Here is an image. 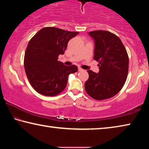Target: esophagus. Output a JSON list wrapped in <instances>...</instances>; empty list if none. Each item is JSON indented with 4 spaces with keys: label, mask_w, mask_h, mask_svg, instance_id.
<instances>
[{
    "label": "esophagus",
    "mask_w": 149,
    "mask_h": 149,
    "mask_svg": "<svg viewBox=\"0 0 149 149\" xmlns=\"http://www.w3.org/2000/svg\"><path fill=\"white\" fill-rule=\"evenodd\" d=\"M83 70H83L82 68H80V67H79V68H78V71H79V72H81V71H83Z\"/></svg>",
    "instance_id": "esophagus-1"
}]
</instances>
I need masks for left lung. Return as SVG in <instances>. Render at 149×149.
Masks as SVG:
<instances>
[{"label": "left lung", "mask_w": 149, "mask_h": 149, "mask_svg": "<svg viewBox=\"0 0 149 149\" xmlns=\"http://www.w3.org/2000/svg\"><path fill=\"white\" fill-rule=\"evenodd\" d=\"M95 40L94 60L99 62L98 74L87 70L89 79L85 89L93 99H109L122 89L127 79L129 57L122 41L110 31L98 30L89 33Z\"/></svg>", "instance_id": "obj_1"}]
</instances>
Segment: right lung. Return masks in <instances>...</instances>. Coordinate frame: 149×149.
Returning <instances> with one entry per match:
<instances>
[{"label": "right lung", "mask_w": 149, "mask_h": 149, "mask_svg": "<svg viewBox=\"0 0 149 149\" xmlns=\"http://www.w3.org/2000/svg\"><path fill=\"white\" fill-rule=\"evenodd\" d=\"M78 33L47 27L30 39L25 52L24 68L37 93L49 97L60 94L66 87L68 75L77 71L76 65H65L58 61V57L64 53L68 42Z\"/></svg>", "instance_id": "obj_1"}]
</instances>
